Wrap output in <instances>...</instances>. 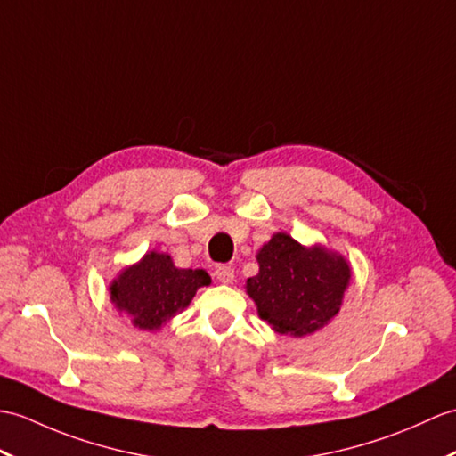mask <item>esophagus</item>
<instances>
[{"label": "esophagus", "mask_w": 456, "mask_h": 456, "mask_svg": "<svg viewBox=\"0 0 456 456\" xmlns=\"http://www.w3.org/2000/svg\"><path fill=\"white\" fill-rule=\"evenodd\" d=\"M216 278L221 283H231L232 280H235V270H232L231 266H225V264H221V266L216 268Z\"/></svg>", "instance_id": "obj_1"}]
</instances>
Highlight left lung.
I'll use <instances>...</instances> for the list:
<instances>
[{
  "instance_id": "obj_1",
  "label": "left lung",
  "mask_w": 456,
  "mask_h": 456,
  "mask_svg": "<svg viewBox=\"0 0 456 456\" xmlns=\"http://www.w3.org/2000/svg\"><path fill=\"white\" fill-rule=\"evenodd\" d=\"M258 273L247 293L258 316L273 330L306 336L338 314L352 268L342 254L321 245L303 247L288 232H276L258 254Z\"/></svg>"
}]
</instances>
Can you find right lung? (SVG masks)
Returning a JSON list of instances; mask_svg holds the SVG:
<instances>
[{"label":"right lung","instance_id":"obj_1","mask_svg":"<svg viewBox=\"0 0 456 456\" xmlns=\"http://www.w3.org/2000/svg\"><path fill=\"white\" fill-rule=\"evenodd\" d=\"M206 270L176 268L165 252H147L110 283V301L142 330H159L209 285Z\"/></svg>","mask_w":456,"mask_h":456}]
</instances>
